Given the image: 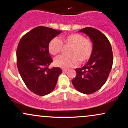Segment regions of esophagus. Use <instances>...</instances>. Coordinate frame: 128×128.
<instances>
[{
    "label": "esophagus",
    "mask_w": 128,
    "mask_h": 128,
    "mask_svg": "<svg viewBox=\"0 0 128 128\" xmlns=\"http://www.w3.org/2000/svg\"><path fill=\"white\" fill-rule=\"evenodd\" d=\"M67 71H68V70H66V69H62V71L64 72H66Z\"/></svg>",
    "instance_id": "34e87169"
}]
</instances>
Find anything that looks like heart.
<instances>
[{
	"instance_id": "heart-1",
	"label": "heart",
	"mask_w": 128,
	"mask_h": 128,
	"mask_svg": "<svg viewBox=\"0 0 128 128\" xmlns=\"http://www.w3.org/2000/svg\"><path fill=\"white\" fill-rule=\"evenodd\" d=\"M63 44L71 48L68 51L69 56H61L54 60L56 65L62 68L76 66L78 62L80 64L86 62L91 58L94 51V44L91 40L82 34L74 33L63 37L60 40L56 37L52 38L48 44L49 52L53 56L57 55L62 50Z\"/></svg>"
}]
</instances>
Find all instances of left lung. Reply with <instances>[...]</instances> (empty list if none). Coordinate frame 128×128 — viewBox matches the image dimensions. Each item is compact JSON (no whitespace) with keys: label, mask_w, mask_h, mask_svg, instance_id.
<instances>
[{"label":"left lung","mask_w":128,"mask_h":128,"mask_svg":"<svg viewBox=\"0 0 128 128\" xmlns=\"http://www.w3.org/2000/svg\"><path fill=\"white\" fill-rule=\"evenodd\" d=\"M78 31L90 37L94 51L84 66L76 69L77 75L72 83L78 91L91 94L100 90L106 82L112 66V51L110 41L99 30L86 27Z\"/></svg>","instance_id":"1"}]
</instances>
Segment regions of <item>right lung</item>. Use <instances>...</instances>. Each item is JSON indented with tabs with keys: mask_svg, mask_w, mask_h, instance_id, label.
I'll return each instance as SVG.
<instances>
[{
	"mask_svg": "<svg viewBox=\"0 0 128 128\" xmlns=\"http://www.w3.org/2000/svg\"><path fill=\"white\" fill-rule=\"evenodd\" d=\"M61 32L40 26L25 34L18 44L16 57L19 74L27 88L38 96L52 92L62 72L58 67L48 68L52 62L49 54V42Z\"/></svg>",
	"mask_w": 128,
	"mask_h": 128,
	"instance_id": "1",
	"label": "right lung"
}]
</instances>
